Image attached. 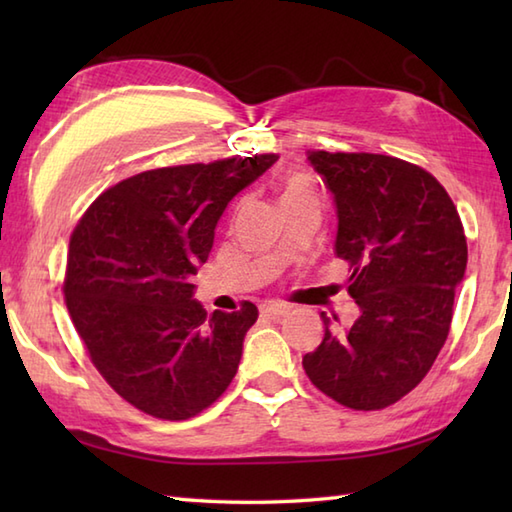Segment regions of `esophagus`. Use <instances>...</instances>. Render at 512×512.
<instances>
[{
	"label": "esophagus",
	"mask_w": 512,
	"mask_h": 512,
	"mask_svg": "<svg viewBox=\"0 0 512 512\" xmlns=\"http://www.w3.org/2000/svg\"><path fill=\"white\" fill-rule=\"evenodd\" d=\"M288 312H290V308L284 306V303H268V306L262 308V314H266V317H270V319L286 317Z\"/></svg>",
	"instance_id": "34e87169"
}]
</instances>
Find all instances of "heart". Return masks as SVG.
I'll return each instance as SVG.
<instances>
[{"mask_svg": "<svg viewBox=\"0 0 512 512\" xmlns=\"http://www.w3.org/2000/svg\"><path fill=\"white\" fill-rule=\"evenodd\" d=\"M275 191H277V200L281 204V209H288V206H295L301 202L317 200V191H314L312 182L303 176V173H297V171L281 173V176L275 180Z\"/></svg>", "mask_w": 512, "mask_h": 512, "instance_id": "b5f03b06", "label": "heart"}]
</instances>
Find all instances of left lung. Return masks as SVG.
Masks as SVG:
<instances>
[{"mask_svg":"<svg viewBox=\"0 0 512 512\" xmlns=\"http://www.w3.org/2000/svg\"><path fill=\"white\" fill-rule=\"evenodd\" d=\"M308 162L334 195V253L352 268L361 312L345 332L321 312L323 341L303 369L343 407L385 409L427 376L449 336L466 270L460 215L429 171L400 158L308 151Z\"/></svg>","mask_w":512,"mask_h":512,"instance_id":"left-lung-1","label":"left lung"}]
</instances>
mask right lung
I'll list each match as a JSON object with an SVG mask.
<instances>
[{
	"label": "right lung",
	"mask_w": 512,
	"mask_h": 512,
	"mask_svg": "<svg viewBox=\"0 0 512 512\" xmlns=\"http://www.w3.org/2000/svg\"><path fill=\"white\" fill-rule=\"evenodd\" d=\"M275 154L143 171L94 200L70 237L63 292L94 367L129 405L187 420L237 374L255 303L206 310L191 277L235 195Z\"/></svg>",
	"instance_id": "add662e5"
}]
</instances>
